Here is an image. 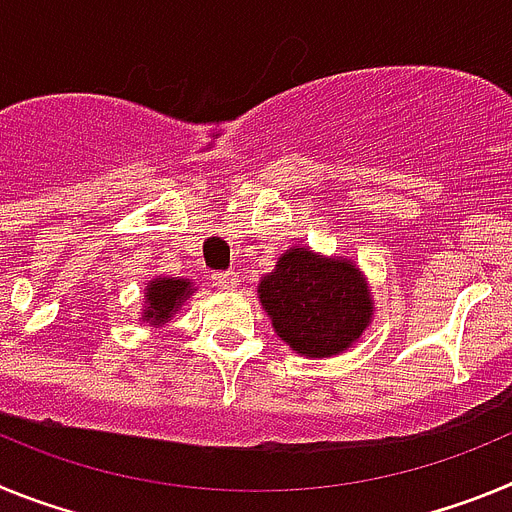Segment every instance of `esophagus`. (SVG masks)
<instances>
[{"instance_id": "1", "label": "esophagus", "mask_w": 512, "mask_h": 512, "mask_svg": "<svg viewBox=\"0 0 512 512\" xmlns=\"http://www.w3.org/2000/svg\"><path fill=\"white\" fill-rule=\"evenodd\" d=\"M212 282L220 292H233L238 287V274L235 271H220V274H212Z\"/></svg>"}]
</instances>
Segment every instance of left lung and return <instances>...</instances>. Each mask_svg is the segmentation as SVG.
Returning <instances> with one entry per match:
<instances>
[{
    "mask_svg": "<svg viewBox=\"0 0 512 512\" xmlns=\"http://www.w3.org/2000/svg\"><path fill=\"white\" fill-rule=\"evenodd\" d=\"M277 336L307 356L341 354L372 318L369 289L351 261L292 248L259 287Z\"/></svg>",
    "mask_w": 512,
    "mask_h": 512,
    "instance_id": "left-lung-1",
    "label": "left lung"
}]
</instances>
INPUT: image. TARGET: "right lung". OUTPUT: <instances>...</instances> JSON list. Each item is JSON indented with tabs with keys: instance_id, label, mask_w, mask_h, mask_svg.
Here are the masks:
<instances>
[{
	"instance_id": "1",
	"label": "right lung",
	"mask_w": 512,
	"mask_h": 512,
	"mask_svg": "<svg viewBox=\"0 0 512 512\" xmlns=\"http://www.w3.org/2000/svg\"><path fill=\"white\" fill-rule=\"evenodd\" d=\"M189 287L192 284L184 282V279H156L148 287V310L143 312V320H148L151 325H161L174 315V307L189 295Z\"/></svg>"
}]
</instances>
